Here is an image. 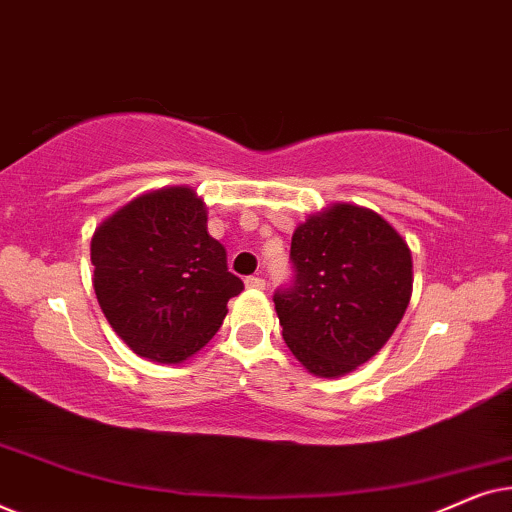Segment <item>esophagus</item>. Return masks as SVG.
<instances>
[{
    "instance_id": "34e87169",
    "label": "esophagus",
    "mask_w": 512,
    "mask_h": 512,
    "mask_svg": "<svg viewBox=\"0 0 512 512\" xmlns=\"http://www.w3.org/2000/svg\"><path fill=\"white\" fill-rule=\"evenodd\" d=\"M244 284H247V289H265V279L263 277H256V275H251V277H247L244 279Z\"/></svg>"
}]
</instances>
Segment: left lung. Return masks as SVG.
Listing matches in <instances>:
<instances>
[{
	"instance_id": "1",
	"label": "left lung",
	"mask_w": 512,
	"mask_h": 512,
	"mask_svg": "<svg viewBox=\"0 0 512 512\" xmlns=\"http://www.w3.org/2000/svg\"><path fill=\"white\" fill-rule=\"evenodd\" d=\"M291 261L296 282L275 293L291 354L328 380L373 359L412 296V254L401 233L373 209L335 202L298 223Z\"/></svg>"
}]
</instances>
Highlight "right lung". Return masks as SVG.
Returning a JSON list of instances; mask_svg holds the SVG:
<instances>
[{
	"instance_id": "obj_1",
	"label": "right lung",
	"mask_w": 512,
	"mask_h": 512,
	"mask_svg": "<svg viewBox=\"0 0 512 512\" xmlns=\"http://www.w3.org/2000/svg\"><path fill=\"white\" fill-rule=\"evenodd\" d=\"M93 289L104 317L137 356L184 363L219 331L242 293L226 249L207 233V205L191 186L146 191L95 228Z\"/></svg>"
}]
</instances>
